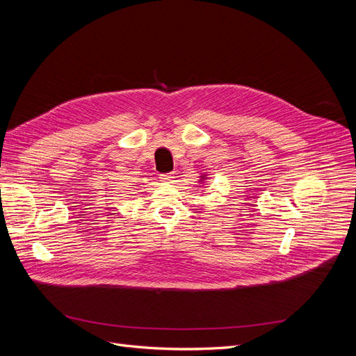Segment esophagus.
<instances>
[{"label":"esophagus","instance_id":"obj_1","mask_svg":"<svg viewBox=\"0 0 356 356\" xmlns=\"http://www.w3.org/2000/svg\"><path fill=\"white\" fill-rule=\"evenodd\" d=\"M159 178H160V181L168 182V181H170L172 178H174V174H161Z\"/></svg>","mask_w":356,"mask_h":356}]
</instances>
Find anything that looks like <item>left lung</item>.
I'll list each match as a JSON object with an SVG mask.
<instances>
[{"mask_svg":"<svg viewBox=\"0 0 356 356\" xmlns=\"http://www.w3.org/2000/svg\"><path fill=\"white\" fill-rule=\"evenodd\" d=\"M203 178H204V177H202V179H203ZM202 179H200V181H202Z\"/></svg>","mask_w":356,"mask_h":356,"instance_id":"1","label":"left lung"}]
</instances>
